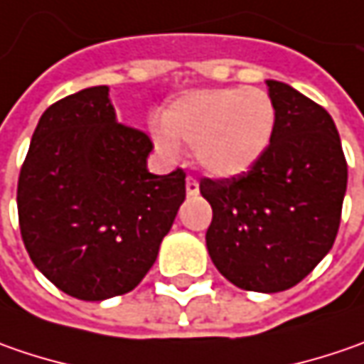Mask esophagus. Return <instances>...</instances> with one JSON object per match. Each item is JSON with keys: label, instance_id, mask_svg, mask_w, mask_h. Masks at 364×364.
<instances>
[{"label": "esophagus", "instance_id": "34e87169", "mask_svg": "<svg viewBox=\"0 0 364 364\" xmlns=\"http://www.w3.org/2000/svg\"><path fill=\"white\" fill-rule=\"evenodd\" d=\"M198 180H196V178H192V176H188V178H186V194H188V196H196V194H198Z\"/></svg>", "mask_w": 364, "mask_h": 364}]
</instances>
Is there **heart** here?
Masks as SVG:
<instances>
[{"label":"heart","mask_w":364,"mask_h":364,"mask_svg":"<svg viewBox=\"0 0 364 364\" xmlns=\"http://www.w3.org/2000/svg\"><path fill=\"white\" fill-rule=\"evenodd\" d=\"M275 129L272 97L255 87L190 91L161 115L154 137L161 154L174 158L180 141L194 147L196 164L208 176L247 172L269 147Z\"/></svg>","instance_id":"obj_1"}]
</instances>
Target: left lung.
Segmentation results:
<instances>
[{
	"label": "left lung",
	"mask_w": 364,
	"mask_h": 364,
	"mask_svg": "<svg viewBox=\"0 0 364 364\" xmlns=\"http://www.w3.org/2000/svg\"><path fill=\"white\" fill-rule=\"evenodd\" d=\"M269 147L243 174L200 180L213 206L206 249L215 267L247 291L289 289L326 257L341 225L348 168L324 107L279 80Z\"/></svg>",
	"instance_id": "1"
}]
</instances>
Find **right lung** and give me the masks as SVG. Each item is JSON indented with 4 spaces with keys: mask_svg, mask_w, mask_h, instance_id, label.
I'll list each match as a JSON object with an SVG mask.
<instances>
[{
    "mask_svg": "<svg viewBox=\"0 0 364 364\" xmlns=\"http://www.w3.org/2000/svg\"><path fill=\"white\" fill-rule=\"evenodd\" d=\"M146 133L117 121L109 87L50 105L18 180V217L34 265L64 294L101 301L132 291L186 198V174L147 170Z\"/></svg>",
    "mask_w": 364,
    "mask_h": 364,
    "instance_id": "obj_1",
    "label": "right lung"
}]
</instances>
